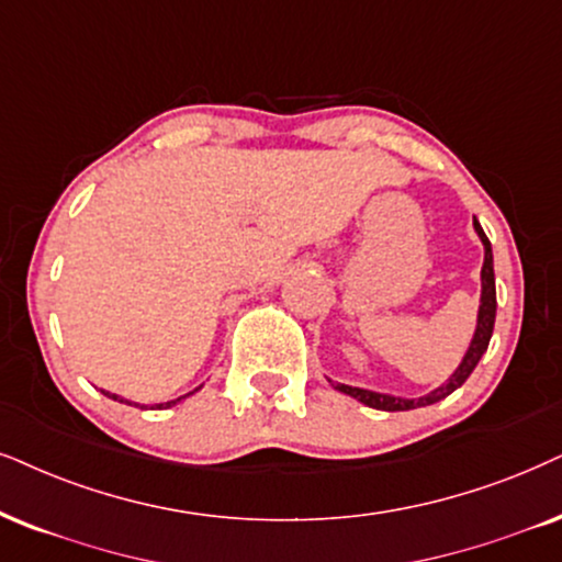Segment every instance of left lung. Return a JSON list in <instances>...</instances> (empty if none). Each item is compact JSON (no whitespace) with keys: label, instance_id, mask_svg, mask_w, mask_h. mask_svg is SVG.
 Here are the masks:
<instances>
[{"label":"left lung","instance_id":"8db88e82","mask_svg":"<svg viewBox=\"0 0 562 562\" xmlns=\"http://www.w3.org/2000/svg\"><path fill=\"white\" fill-rule=\"evenodd\" d=\"M474 231H477V236L482 240V246H485V261H482V272H480V280H482V295H480V311H477V329H474V337L470 347H467L464 358H461V363L457 371L449 375V381L440 383L438 389H432L430 394L425 396H417V400H404V396H392V394H379V392H368V389H358V386H347V383H334L331 386L337 389V392L342 394H350L352 400L368 404V407L373 409H383V412H404V409H417V407H428V404H436L440 400H446L451 392H457V389L470 379L474 368H477L480 358L485 355L487 345H490V337H493V326H495V308H498V301H495V272H493V248H490V240L485 236V231H482V225L474 220Z\"/></svg>","mask_w":562,"mask_h":562}]
</instances>
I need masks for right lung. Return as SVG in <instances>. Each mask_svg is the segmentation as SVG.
I'll list each match as a JSON object with an SVG mask.
<instances>
[{
	"mask_svg": "<svg viewBox=\"0 0 562 562\" xmlns=\"http://www.w3.org/2000/svg\"><path fill=\"white\" fill-rule=\"evenodd\" d=\"M202 389V386H199ZM199 389H194V392H199ZM194 392H189V394H183V396H179V400H170V402H166V404H155V409H166V407H173V404H179L181 400H187V396H191ZM105 396H111V400H116V402H124V404H134V402H130V400H122V396H116V394H111V392H103ZM134 407H139V404H134Z\"/></svg>",
	"mask_w": 562,
	"mask_h": 562,
	"instance_id": "obj_1",
	"label": "right lung"
}]
</instances>
